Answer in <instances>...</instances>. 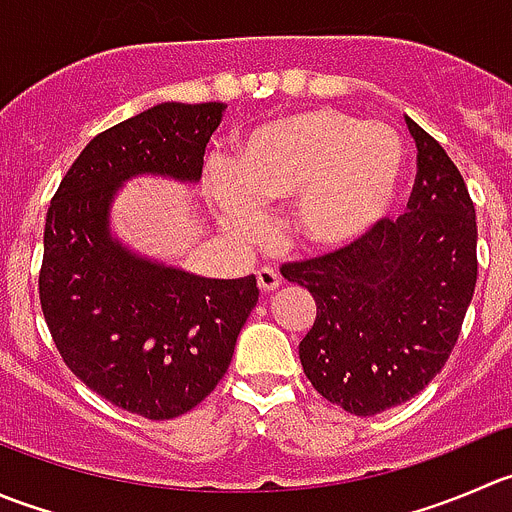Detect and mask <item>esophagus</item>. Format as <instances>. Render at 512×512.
<instances>
[{
    "label": "esophagus",
    "mask_w": 512,
    "mask_h": 512,
    "mask_svg": "<svg viewBox=\"0 0 512 512\" xmlns=\"http://www.w3.org/2000/svg\"><path fill=\"white\" fill-rule=\"evenodd\" d=\"M255 275H257V287H260L262 292H272L282 285L280 275H277V270H272V267H257Z\"/></svg>",
    "instance_id": "esophagus-1"
}]
</instances>
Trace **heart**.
<instances>
[{
  "mask_svg": "<svg viewBox=\"0 0 512 512\" xmlns=\"http://www.w3.org/2000/svg\"><path fill=\"white\" fill-rule=\"evenodd\" d=\"M403 165L395 130L362 124L335 107H312L247 132L235 162L210 157L205 192L240 245L265 237V207L290 200L292 232L317 250H337L388 217Z\"/></svg>",
  "mask_w": 512,
  "mask_h": 512,
  "instance_id": "obj_1",
  "label": "heart"
}]
</instances>
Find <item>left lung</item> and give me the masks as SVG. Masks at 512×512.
Instances as JSON below:
<instances>
[{
	"label": "left lung",
	"mask_w": 512,
	"mask_h": 512,
	"mask_svg": "<svg viewBox=\"0 0 512 512\" xmlns=\"http://www.w3.org/2000/svg\"><path fill=\"white\" fill-rule=\"evenodd\" d=\"M418 177L408 212L282 277L310 290L317 317L300 342L312 388L352 415H377L443 370L478 280V222L463 175L410 117Z\"/></svg>",
	"instance_id": "1"
}]
</instances>
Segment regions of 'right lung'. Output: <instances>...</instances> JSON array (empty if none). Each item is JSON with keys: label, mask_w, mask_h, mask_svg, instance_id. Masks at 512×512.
<instances>
[{"label": "right lung", "mask_w": 512, "mask_h": 512, "mask_svg": "<svg viewBox=\"0 0 512 512\" xmlns=\"http://www.w3.org/2000/svg\"><path fill=\"white\" fill-rule=\"evenodd\" d=\"M227 104L162 102L94 137L49 205L39 302L69 370L112 405L170 420L227 372L257 305L255 275L212 280L112 235L119 187L155 175L195 185Z\"/></svg>", "instance_id": "right-lung-1"}]
</instances>
